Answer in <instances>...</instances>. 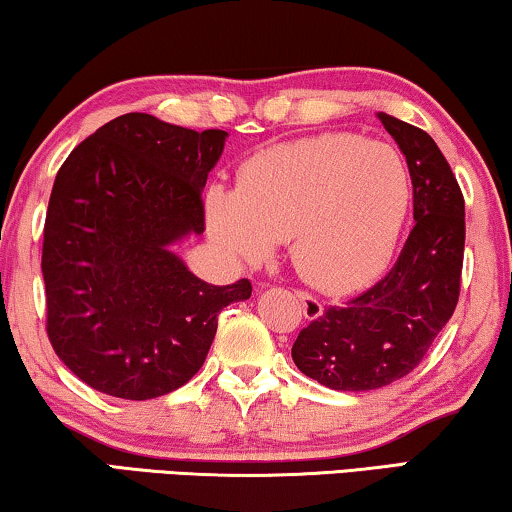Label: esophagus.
Listing matches in <instances>:
<instances>
[{"mask_svg":"<svg viewBox=\"0 0 512 512\" xmlns=\"http://www.w3.org/2000/svg\"><path fill=\"white\" fill-rule=\"evenodd\" d=\"M297 299H299V304H301V311H304V315L308 320H315V318H320L322 315V304L315 297H311V294L308 292H301V290H297Z\"/></svg>","mask_w":512,"mask_h":512,"instance_id":"1","label":"esophagus"}]
</instances>
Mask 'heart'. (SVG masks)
<instances>
[{"label": "heart", "mask_w": 512, "mask_h": 512, "mask_svg": "<svg viewBox=\"0 0 512 512\" xmlns=\"http://www.w3.org/2000/svg\"><path fill=\"white\" fill-rule=\"evenodd\" d=\"M410 206L397 148L322 134L264 150L236 190L206 194L208 229L241 262H259L290 236L294 269L322 290H348L390 257Z\"/></svg>", "instance_id": "b5f03b06"}]
</instances>
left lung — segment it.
<instances>
[{
    "label": "left lung",
    "instance_id": "obj_1",
    "mask_svg": "<svg viewBox=\"0 0 512 512\" xmlns=\"http://www.w3.org/2000/svg\"><path fill=\"white\" fill-rule=\"evenodd\" d=\"M406 157L413 220L397 262L345 304L327 306L299 331L292 359L329 390L369 392L408 376L459 301L464 197L441 148L420 127L378 113Z\"/></svg>",
    "mask_w": 512,
    "mask_h": 512
}]
</instances>
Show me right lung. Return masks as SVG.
Listing matches in <instances>:
<instances>
[{
    "label": "right lung",
    "mask_w": 512,
    "mask_h": 512,
    "mask_svg": "<svg viewBox=\"0 0 512 512\" xmlns=\"http://www.w3.org/2000/svg\"><path fill=\"white\" fill-rule=\"evenodd\" d=\"M227 132L148 113L106 122L57 171L43 225L46 331L57 357L109 397L146 401L185 385L218 315L248 278L208 285L171 246L204 234V190Z\"/></svg>",
    "instance_id": "1"
}]
</instances>
